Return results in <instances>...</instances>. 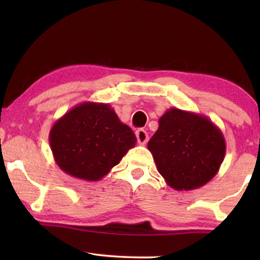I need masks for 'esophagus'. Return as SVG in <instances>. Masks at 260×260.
<instances>
[{"mask_svg": "<svg viewBox=\"0 0 260 260\" xmlns=\"http://www.w3.org/2000/svg\"><path fill=\"white\" fill-rule=\"evenodd\" d=\"M136 137H137V142L140 144H145L149 140L148 133L143 129H138L136 131Z\"/></svg>", "mask_w": 260, "mask_h": 260, "instance_id": "1", "label": "esophagus"}]
</instances>
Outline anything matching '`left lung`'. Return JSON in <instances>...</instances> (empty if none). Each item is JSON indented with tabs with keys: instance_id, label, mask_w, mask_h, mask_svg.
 <instances>
[{
	"instance_id": "1",
	"label": "left lung",
	"mask_w": 260,
	"mask_h": 260,
	"mask_svg": "<svg viewBox=\"0 0 260 260\" xmlns=\"http://www.w3.org/2000/svg\"><path fill=\"white\" fill-rule=\"evenodd\" d=\"M148 149L168 186L191 190L205 186L218 174L226 142L208 117L172 108L158 119V129Z\"/></svg>"
}]
</instances>
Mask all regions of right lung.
<instances>
[{
    "label": "right lung",
    "mask_w": 260,
    "mask_h": 260,
    "mask_svg": "<svg viewBox=\"0 0 260 260\" xmlns=\"http://www.w3.org/2000/svg\"><path fill=\"white\" fill-rule=\"evenodd\" d=\"M136 136L111 106L84 102L53 124L49 145L60 169L85 181H99L118 165Z\"/></svg>",
    "instance_id": "right-lung-1"
}]
</instances>
